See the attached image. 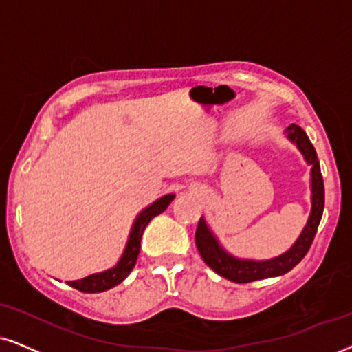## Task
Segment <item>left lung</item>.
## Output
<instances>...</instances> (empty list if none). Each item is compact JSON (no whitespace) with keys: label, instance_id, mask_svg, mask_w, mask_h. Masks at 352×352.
Wrapping results in <instances>:
<instances>
[{"label":"left lung","instance_id":"8db88e82","mask_svg":"<svg viewBox=\"0 0 352 352\" xmlns=\"http://www.w3.org/2000/svg\"><path fill=\"white\" fill-rule=\"evenodd\" d=\"M289 138L299 146L300 153L304 154L307 162L312 164V212H310L309 222L302 230L300 237L292 245L289 252L284 255L273 258L268 261H252V260H237V258L230 256L222 248L217 245L216 239L209 232L203 219L198 221L197 232H195V242H197L198 252L209 268L216 271L222 278L229 279V281L245 284L253 283L258 279L274 278V276L286 274L299 265L302 258L307 255V252L312 247V242L317 234L318 224L322 221L323 206H324V188H323V179L322 172H320V164L317 159V153L315 148L310 143L309 136L300 130L299 126L292 124L289 126Z\"/></svg>","mask_w":352,"mask_h":352}]
</instances>
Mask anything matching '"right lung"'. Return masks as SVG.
Masks as SVG:
<instances>
[{"mask_svg":"<svg viewBox=\"0 0 352 352\" xmlns=\"http://www.w3.org/2000/svg\"><path fill=\"white\" fill-rule=\"evenodd\" d=\"M173 199V195H166L161 199H157L154 204H151L149 208H146L143 212H141L140 217H138L135 226H133V230L130 234V240H128V245L124 248V253L122 260L118 261V265L112 270H107L104 273L87 276V278L79 279V281H71L68 283L71 287L78 289L81 292H89V294H94V292H104L107 289H112L123 281L133 266L136 265V258L140 255V247H141V237H143V232L146 226L149 224V221L161 214L167 209L168 204Z\"/></svg>","mask_w":352,"mask_h":352,"instance_id":"add662e5","label":"right lung"}]
</instances>
